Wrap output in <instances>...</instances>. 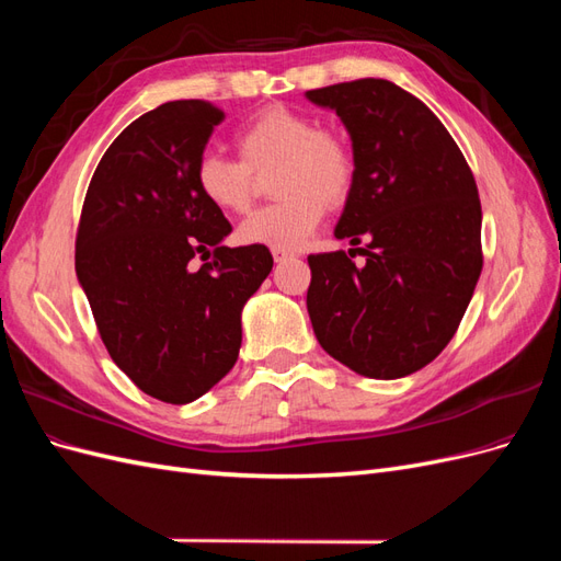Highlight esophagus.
Segmentation results:
<instances>
[{"label": "esophagus", "instance_id": "esophagus-1", "mask_svg": "<svg viewBox=\"0 0 561 561\" xmlns=\"http://www.w3.org/2000/svg\"><path fill=\"white\" fill-rule=\"evenodd\" d=\"M293 257V252H285V250H274V260H276V264H280V262H287Z\"/></svg>", "mask_w": 561, "mask_h": 561}]
</instances>
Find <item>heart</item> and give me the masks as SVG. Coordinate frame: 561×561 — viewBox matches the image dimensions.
Masks as SVG:
<instances>
[{
	"label": "heart",
	"instance_id": "b5f03b06",
	"mask_svg": "<svg viewBox=\"0 0 561 561\" xmlns=\"http://www.w3.org/2000/svg\"><path fill=\"white\" fill-rule=\"evenodd\" d=\"M241 161L203 151L194 165L198 194L222 213H245L254 196V178L276 168L271 190L280 196L254 210L239 227V241L293 252L307 243L325 208L344 206L353 192V147L344 135L320 128L313 116L280 105L252 114L236 133Z\"/></svg>",
	"mask_w": 561,
	"mask_h": 561
}]
</instances>
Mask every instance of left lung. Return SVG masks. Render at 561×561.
I'll return each mask as SVG.
<instances>
[{
	"mask_svg": "<svg viewBox=\"0 0 561 561\" xmlns=\"http://www.w3.org/2000/svg\"><path fill=\"white\" fill-rule=\"evenodd\" d=\"M307 98L342 118L358 163L334 236L367 241L351 248L363 267L344 250L309 254L316 339L363 377H407L443 353L478 285V184L443 122L393 81L334 83Z\"/></svg>",
	"mask_w": 561,
	"mask_h": 561,
	"instance_id": "1",
	"label": "left lung"
}]
</instances>
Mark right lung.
<instances>
[{"instance_id":"obj_1","label":"right lung","mask_w":561,"mask_h":561,"mask_svg":"<svg viewBox=\"0 0 561 561\" xmlns=\"http://www.w3.org/2000/svg\"><path fill=\"white\" fill-rule=\"evenodd\" d=\"M222 118L206 100L135 118L100 159L77 231V278L112 360L171 404L233 367L241 311L274 266L264 245H222L231 225L196 190V159Z\"/></svg>"}]
</instances>
